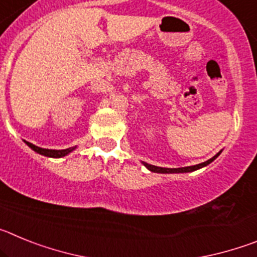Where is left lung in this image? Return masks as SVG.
<instances>
[{
    "instance_id": "obj_1",
    "label": "left lung",
    "mask_w": 257,
    "mask_h": 257,
    "mask_svg": "<svg viewBox=\"0 0 257 257\" xmlns=\"http://www.w3.org/2000/svg\"><path fill=\"white\" fill-rule=\"evenodd\" d=\"M222 151H220L219 153L215 154L212 158H210L208 161L206 162H202L199 165H194V166H187V167H179V169H167V167H158V166H154V165H149L147 162H142L143 165L152 172H157V174H187V172H193V171H197V170L202 169V167H206L207 165H210L211 162L216 160L217 157L221 154Z\"/></svg>"
}]
</instances>
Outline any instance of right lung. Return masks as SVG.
Wrapping results in <instances>:
<instances>
[{"label":"right lung","instance_id":"add662e5","mask_svg":"<svg viewBox=\"0 0 257 257\" xmlns=\"http://www.w3.org/2000/svg\"><path fill=\"white\" fill-rule=\"evenodd\" d=\"M24 143H26L27 145H28L29 148L32 149V151H35L36 153L41 154V156H45V157H50V158H61V157H65L68 156L69 153H72V152L74 151V149L77 148V147H72V148H67V149H45V148H40V147H37V145L32 144V143L29 142H26L24 140Z\"/></svg>","mask_w":257,"mask_h":257}]
</instances>
